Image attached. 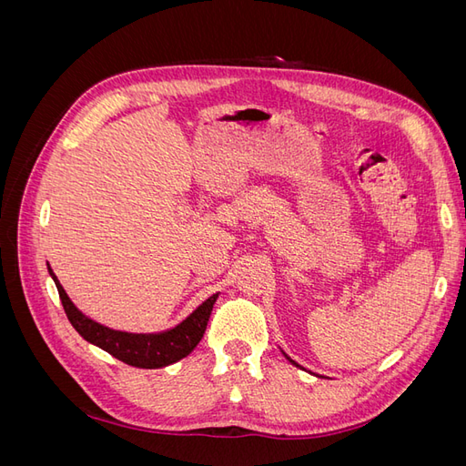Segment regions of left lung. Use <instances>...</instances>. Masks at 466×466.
Instances as JSON below:
<instances>
[{
	"instance_id": "8db88e82",
	"label": "left lung",
	"mask_w": 466,
	"mask_h": 466,
	"mask_svg": "<svg viewBox=\"0 0 466 466\" xmlns=\"http://www.w3.org/2000/svg\"><path fill=\"white\" fill-rule=\"evenodd\" d=\"M281 354H284V351H281ZM284 356H286V360H289V363H293V365H298V363H295V361H293V360H291V358H289L288 354H284ZM298 368H299V365H298Z\"/></svg>"
}]
</instances>
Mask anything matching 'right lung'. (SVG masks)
Here are the masks:
<instances>
[{"instance_id":"add662e5","label":"right lung","mask_w":466,"mask_h":466,"mask_svg":"<svg viewBox=\"0 0 466 466\" xmlns=\"http://www.w3.org/2000/svg\"><path fill=\"white\" fill-rule=\"evenodd\" d=\"M46 266L56 288H58L64 311L83 340H87L89 344L108 351L112 358L139 370H159L187 358L202 340L211 309H214V303L219 298V293L209 295L202 305L196 307L185 320L175 324L173 329H167L161 332L115 330L89 319L86 313H81L74 305V301L69 299V295L62 288L60 279L52 272L50 264Z\"/></svg>"}]
</instances>
